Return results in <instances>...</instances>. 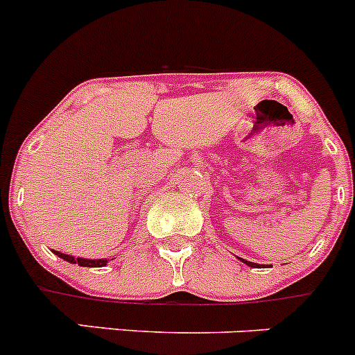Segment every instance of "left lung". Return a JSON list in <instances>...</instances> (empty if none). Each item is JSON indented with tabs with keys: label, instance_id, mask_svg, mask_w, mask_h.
I'll list each match as a JSON object with an SVG mask.
<instances>
[{
	"label": "left lung",
	"instance_id": "8db88e82",
	"mask_svg": "<svg viewBox=\"0 0 355 355\" xmlns=\"http://www.w3.org/2000/svg\"><path fill=\"white\" fill-rule=\"evenodd\" d=\"M238 259H240L241 263H245V264H247V266H250V268H259V264H256V263H250V261H245V259H241V257H238Z\"/></svg>",
	"mask_w": 355,
	"mask_h": 355
}]
</instances>
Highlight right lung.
<instances>
[{"instance_id":"right-lung-1","label":"right lung","mask_w":355,"mask_h":355,"mask_svg":"<svg viewBox=\"0 0 355 355\" xmlns=\"http://www.w3.org/2000/svg\"><path fill=\"white\" fill-rule=\"evenodd\" d=\"M52 252H54L58 257H61V259L68 261V263L78 264V266H85V268H103V266H107L108 263L107 259H85V257H73L69 256V254L58 252V250H52Z\"/></svg>"}]
</instances>
